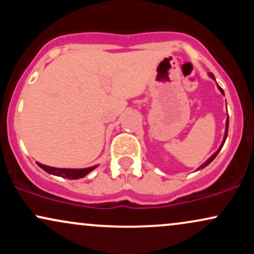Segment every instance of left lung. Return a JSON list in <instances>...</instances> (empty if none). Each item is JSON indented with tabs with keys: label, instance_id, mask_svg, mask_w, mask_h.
Instances as JSON below:
<instances>
[{
	"label": "left lung",
	"instance_id": "1",
	"mask_svg": "<svg viewBox=\"0 0 254 254\" xmlns=\"http://www.w3.org/2000/svg\"><path fill=\"white\" fill-rule=\"evenodd\" d=\"M209 76H210V77L212 78V80H215V76H214V75H212V74H211V72H210V74H209ZM217 88H218V89H220V92H221V93H222V94L224 95V92H223V89H222V88H221V87H220V86H218V84H217ZM228 127H229V118H227V121H226V130H224V136H223V141H222V143H221V145H220V148H218V149H217L216 151H215V153H214V154H212V155H211L210 157H209V159H208V160H206V161H205V162H204V164H203V165H200V166H199V167H198V171H199V170H202V168H204V167H206V166H208L209 164H210V162L212 161V160H214V159H215V157H216V156H217V154H218V153H220V150H221V149H222V147H223L224 142H226L227 135H228Z\"/></svg>",
	"mask_w": 254,
	"mask_h": 254
}]
</instances>
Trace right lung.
I'll return each instance as SVG.
<instances>
[{"label":"right lung","instance_id":"right-lung-1","mask_svg":"<svg viewBox=\"0 0 254 254\" xmlns=\"http://www.w3.org/2000/svg\"><path fill=\"white\" fill-rule=\"evenodd\" d=\"M37 165L39 166L40 168H43L45 172L52 174V176L66 178V179H71V180L80 179V178L86 177L87 174L90 173L94 168L98 167V166H92V167H87V168H56V167H50V166L43 165L40 164V162H37Z\"/></svg>","mask_w":254,"mask_h":254}]
</instances>
